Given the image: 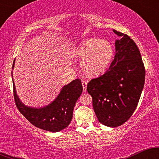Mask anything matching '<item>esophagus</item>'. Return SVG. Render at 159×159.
Segmentation results:
<instances>
[{
  "instance_id": "esophagus-1",
  "label": "esophagus",
  "mask_w": 159,
  "mask_h": 159,
  "mask_svg": "<svg viewBox=\"0 0 159 159\" xmlns=\"http://www.w3.org/2000/svg\"><path fill=\"white\" fill-rule=\"evenodd\" d=\"M87 81H82V87H83L84 92H86V91H87Z\"/></svg>"
}]
</instances>
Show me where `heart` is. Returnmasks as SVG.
Here are the masks:
<instances>
[{
    "label": "heart",
    "instance_id": "obj_1",
    "mask_svg": "<svg viewBox=\"0 0 159 159\" xmlns=\"http://www.w3.org/2000/svg\"><path fill=\"white\" fill-rule=\"evenodd\" d=\"M73 55L81 61V69L86 75L98 77L110 68L114 59L115 50L110 42L89 38L74 49Z\"/></svg>",
    "mask_w": 159,
    "mask_h": 159
}]
</instances>
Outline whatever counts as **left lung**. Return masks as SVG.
Segmentation results:
<instances>
[{
  "instance_id": "left-lung-1",
  "label": "left lung",
  "mask_w": 159,
  "mask_h": 159,
  "mask_svg": "<svg viewBox=\"0 0 159 159\" xmlns=\"http://www.w3.org/2000/svg\"><path fill=\"white\" fill-rule=\"evenodd\" d=\"M115 42L114 59L108 70L92 79L87 90L98 121L109 127L123 125L138 106L145 82V68L139 49L126 34Z\"/></svg>"
}]
</instances>
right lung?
Listing matches in <instances>:
<instances>
[{
	"label": "right lung",
	"mask_w": 159,
	"mask_h": 159,
	"mask_svg": "<svg viewBox=\"0 0 159 159\" xmlns=\"http://www.w3.org/2000/svg\"><path fill=\"white\" fill-rule=\"evenodd\" d=\"M14 65L15 61L12 69ZM12 84L16 107L21 114L36 127L52 132H60L69 125L72 119L75 105L83 91L81 80L77 78L63 86L52 102L43 107H32L21 102L16 93L13 80Z\"/></svg>",
	"instance_id": "right-lung-1"
}]
</instances>
